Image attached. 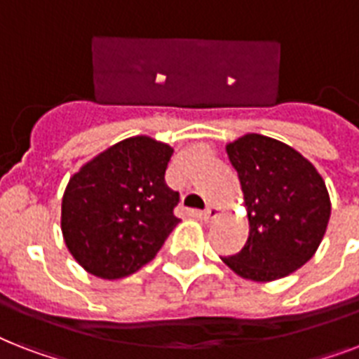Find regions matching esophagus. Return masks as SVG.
Segmentation results:
<instances>
[{"label":"esophagus","mask_w":359,"mask_h":359,"mask_svg":"<svg viewBox=\"0 0 359 359\" xmlns=\"http://www.w3.org/2000/svg\"><path fill=\"white\" fill-rule=\"evenodd\" d=\"M216 216H218V208H214V207L205 208V210L201 212V218L205 219V222H210V219H214Z\"/></svg>","instance_id":"1"}]
</instances>
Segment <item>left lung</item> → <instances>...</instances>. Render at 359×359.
Returning <instances> with one entry per match:
<instances>
[{
    "mask_svg": "<svg viewBox=\"0 0 359 359\" xmlns=\"http://www.w3.org/2000/svg\"><path fill=\"white\" fill-rule=\"evenodd\" d=\"M250 219V236L224 262L253 281H273L304 266L328 227L330 196L323 177L292 147L261 134L227 145Z\"/></svg>",
    "mask_w": 359,
    "mask_h": 359,
    "instance_id": "left-lung-1",
    "label": "left lung"
}]
</instances>
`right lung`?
<instances>
[{"mask_svg":"<svg viewBox=\"0 0 359 359\" xmlns=\"http://www.w3.org/2000/svg\"><path fill=\"white\" fill-rule=\"evenodd\" d=\"M173 149L135 135L109 147L69 180L61 203L65 244L87 272L126 278L152 261L180 219L165 184Z\"/></svg>","mask_w":359,"mask_h":359,"instance_id":"obj_1","label":"right lung"}]
</instances>
